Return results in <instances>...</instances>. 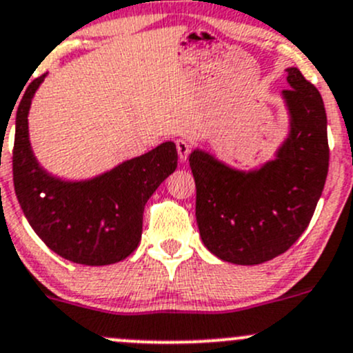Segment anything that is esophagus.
<instances>
[{
	"label": "esophagus",
	"instance_id": "obj_1",
	"mask_svg": "<svg viewBox=\"0 0 353 353\" xmlns=\"http://www.w3.org/2000/svg\"><path fill=\"white\" fill-rule=\"evenodd\" d=\"M176 148H177V154H179L181 162H184V160L190 157L191 143L186 140V138H179V140H176Z\"/></svg>",
	"mask_w": 353,
	"mask_h": 353
}]
</instances>
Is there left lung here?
Segmentation results:
<instances>
[{
    "label": "left lung",
    "instance_id": "left-lung-1",
    "mask_svg": "<svg viewBox=\"0 0 353 353\" xmlns=\"http://www.w3.org/2000/svg\"><path fill=\"white\" fill-rule=\"evenodd\" d=\"M282 92L290 131L275 160L237 170L194 150L196 222L210 252L234 265H259L285 252L307 229L328 176L330 148L321 94L297 68Z\"/></svg>",
    "mask_w": 353,
    "mask_h": 353
}]
</instances>
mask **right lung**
<instances>
[{"label":"right lung","mask_w":353,"mask_h":353,"mask_svg":"<svg viewBox=\"0 0 353 353\" xmlns=\"http://www.w3.org/2000/svg\"><path fill=\"white\" fill-rule=\"evenodd\" d=\"M46 74L17 109L13 184L23 215L51 251L68 261L104 266L138 248L145 203L177 167L172 141L87 181H63L39 165L28 140V109Z\"/></svg>","instance_id":"add662e5"}]
</instances>
